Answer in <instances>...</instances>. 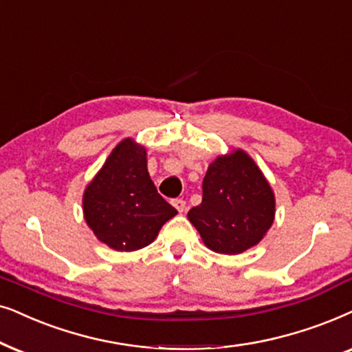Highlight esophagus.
<instances>
[{"instance_id": "1", "label": "esophagus", "mask_w": 352, "mask_h": 352, "mask_svg": "<svg viewBox=\"0 0 352 352\" xmlns=\"http://www.w3.org/2000/svg\"><path fill=\"white\" fill-rule=\"evenodd\" d=\"M172 204H173V208H175L177 210H179V212L182 214L185 210V208H186V203L184 199H173L172 201Z\"/></svg>"}]
</instances>
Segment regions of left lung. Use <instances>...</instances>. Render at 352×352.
<instances>
[{
  "instance_id": "left-lung-1",
  "label": "left lung",
  "mask_w": 352,
  "mask_h": 352,
  "mask_svg": "<svg viewBox=\"0 0 352 352\" xmlns=\"http://www.w3.org/2000/svg\"><path fill=\"white\" fill-rule=\"evenodd\" d=\"M274 219V190L243 149H233L209 164L203 180V203L188 212L204 245L228 256L259 245Z\"/></svg>"
}]
</instances>
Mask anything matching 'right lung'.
Returning <instances> with one entry per match:
<instances>
[{
    "mask_svg": "<svg viewBox=\"0 0 352 352\" xmlns=\"http://www.w3.org/2000/svg\"><path fill=\"white\" fill-rule=\"evenodd\" d=\"M83 217L101 243L116 251H137L156 240L177 214L157 193L148 172L146 149L125 138L83 191Z\"/></svg>",
    "mask_w": 352,
    "mask_h": 352,
    "instance_id": "right-lung-1",
    "label": "right lung"
}]
</instances>
